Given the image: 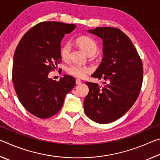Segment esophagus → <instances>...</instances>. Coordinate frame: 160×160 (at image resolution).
<instances>
[{
	"label": "esophagus",
	"instance_id": "34e87169",
	"mask_svg": "<svg viewBox=\"0 0 160 160\" xmlns=\"http://www.w3.org/2000/svg\"><path fill=\"white\" fill-rule=\"evenodd\" d=\"M75 83H76V85H80V84L82 83V81L79 79H77L76 80H75Z\"/></svg>",
	"mask_w": 160,
	"mask_h": 160
}]
</instances>
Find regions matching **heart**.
Segmentation results:
<instances>
[{
	"label": "heart",
	"mask_w": 160,
	"mask_h": 160,
	"mask_svg": "<svg viewBox=\"0 0 160 160\" xmlns=\"http://www.w3.org/2000/svg\"><path fill=\"white\" fill-rule=\"evenodd\" d=\"M75 44L82 49L88 56H92L98 51V45L94 40L90 37L81 36L75 39ZM70 46L68 44L63 45L60 49L61 57L63 60H68L70 57ZM66 71L68 74L75 78H82L91 72V68L87 66L72 64L67 68Z\"/></svg>",
	"instance_id": "1"
}]
</instances>
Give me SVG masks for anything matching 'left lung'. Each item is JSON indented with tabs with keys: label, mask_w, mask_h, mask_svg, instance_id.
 Returning a JSON list of instances; mask_svg holds the SVG:
<instances>
[{
	"label": "left lung",
	"mask_w": 160,
	"mask_h": 160,
	"mask_svg": "<svg viewBox=\"0 0 160 160\" xmlns=\"http://www.w3.org/2000/svg\"><path fill=\"white\" fill-rule=\"evenodd\" d=\"M89 33L102 39L101 63L92 77L104 85L86 82L89 93L84 100L88 117L98 123H109L123 116L134 104L142 83V61L131 40L120 29L99 27Z\"/></svg>",
	"instance_id": "1"
}]
</instances>
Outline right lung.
Listing matches in <instances>:
<instances>
[{
  "mask_svg": "<svg viewBox=\"0 0 160 160\" xmlns=\"http://www.w3.org/2000/svg\"><path fill=\"white\" fill-rule=\"evenodd\" d=\"M75 28L73 24L42 22L29 29L16 48L12 64L16 94L22 106L38 118L57 113L75 85V78L68 75L58 82L48 77L61 61L62 39Z\"/></svg>",
  "mask_w": 160,
  "mask_h": 160,
  "instance_id": "right-lung-1",
  "label": "right lung"
}]
</instances>
